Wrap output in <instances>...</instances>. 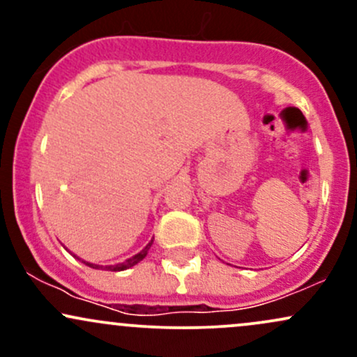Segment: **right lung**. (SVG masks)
I'll list each match as a JSON object with an SVG mask.
<instances>
[{"mask_svg":"<svg viewBox=\"0 0 357 357\" xmlns=\"http://www.w3.org/2000/svg\"><path fill=\"white\" fill-rule=\"evenodd\" d=\"M151 245H153V240H151L149 243H147L146 247L141 250V252L136 253V255H132V257H130V258H127V260L121 261V264H114V265H97V264H90V261H85V260H82L80 257L73 255V253H72V255L75 257L77 260H80L82 264H85V265H87V267H90V268H97V270H109V272H122V270H127V268L134 267V265H137L139 261H141L142 258H144V257L147 255V252H149Z\"/></svg>","mask_w":357,"mask_h":357,"instance_id":"right-lung-1","label":"right lung"}]
</instances>
